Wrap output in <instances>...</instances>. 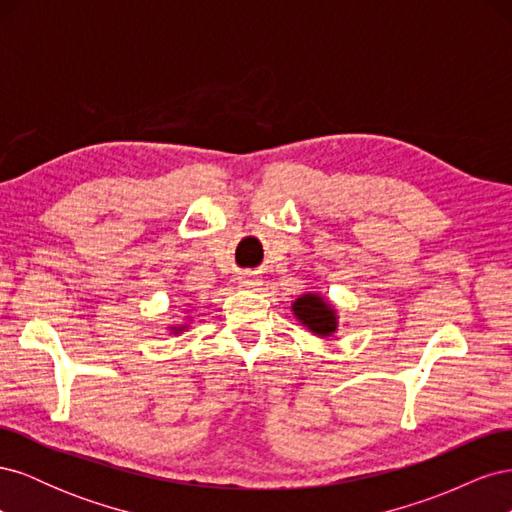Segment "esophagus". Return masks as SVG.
I'll list each match as a JSON object with an SVG mask.
<instances>
[{
  "mask_svg": "<svg viewBox=\"0 0 512 512\" xmlns=\"http://www.w3.org/2000/svg\"><path fill=\"white\" fill-rule=\"evenodd\" d=\"M260 286H262V282L256 275H243L239 280V288H243V290H260Z\"/></svg>",
  "mask_w": 512,
  "mask_h": 512,
  "instance_id": "esophagus-1",
  "label": "esophagus"
}]
</instances>
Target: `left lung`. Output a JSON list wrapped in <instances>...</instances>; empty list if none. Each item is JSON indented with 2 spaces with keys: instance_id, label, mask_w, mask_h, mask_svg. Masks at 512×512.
I'll list each match as a JSON object with an SVG mask.
<instances>
[{
  "instance_id": "8db88e82",
  "label": "left lung",
  "mask_w": 512,
  "mask_h": 512,
  "mask_svg": "<svg viewBox=\"0 0 512 512\" xmlns=\"http://www.w3.org/2000/svg\"><path fill=\"white\" fill-rule=\"evenodd\" d=\"M290 312L309 333L320 339L333 337L339 329L337 309L331 305L329 299H324L320 292L299 294V297L290 303Z\"/></svg>"
}]
</instances>
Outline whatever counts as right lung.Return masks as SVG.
<instances>
[{
	"instance_id": "1",
	"label": "right lung",
	"mask_w": 512,
	"mask_h": 512,
	"mask_svg": "<svg viewBox=\"0 0 512 512\" xmlns=\"http://www.w3.org/2000/svg\"><path fill=\"white\" fill-rule=\"evenodd\" d=\"M194 305L192 303H185V307H183V318H177L173 324H168L166 327V331L170 333V335H181L183 331H188L190 329V324L194 322Z\"/></svg>"
}]
</instances>
